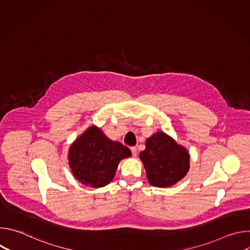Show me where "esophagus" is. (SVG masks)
I'll return each instance as SVG.
<instances>
[{"label": "esophagus", "instance_id": "obj_1", "mask_svg": "<svg viewBox=\"0 0 250 250\" xmlns=\"http://www.w3.org/2000/svg\"><path fill=\"white\" fill-rule=\"evenodd\" d=\"M130 150H131V154L133 157H135L137 155V148L135 146H131L130 147Z\"/></svg>", "mask_w": 250, "mask_h": 250}]
</instances>
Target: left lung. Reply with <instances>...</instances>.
I'll return each mask as SVG.
<instances>
[{"label":"left lung","instance_id":"8db88e82","mask_svg":"<svg viewBox=\"0 0 250 250\" xmlns=\"http://www.w3.org/2000/svg\"><path fill=\"white\" fill-rule=\"evenodd\" d=\"M139 157L144 162L148 182L154 187L172 186L187 174L188 151L164 132H156L146 142Z\"/></svg>","mask_w":250,"mask_h":250}]
</instances>
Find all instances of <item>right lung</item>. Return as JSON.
I'll return each instance as SVG.
<instances>
[{
	"label": "right lung",
	"instance_id": "obj_1",
	"mask_svg": "<svg viewBox=\"0 0 250 250\" xmlns=\"http://www.w3.org/2000/svg\"><path fill=\"white\" fill-rule=\"evenodd\" d=\"M130 154L126 146L112 141L101 129L92 126L70 146L68 158L76 179L98 188L113 180L120 161Z\"/></svg>",
	"mask_w": 250,
	"mask_h": 250
}]
</instances>
